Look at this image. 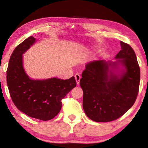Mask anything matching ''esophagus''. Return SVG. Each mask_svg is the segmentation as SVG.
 Wrapping results in <instances>:
<instances>
[{
    "label": "esophagus",
    "mask_w": 148,
    "mask_h": 148,
    "mask_svg": "<svg viewBox=\"0 0 148 148\" xmlns=\"http://www.w3.org/2000/svg\"><path fill=\"white\" fill-rule=\"evenodd\" d=\"M75 79H76V83L77 85L79 84V81H80V79H81V76H80L79 74H75Z\"/></svg>",
    "instance_id": "esophagus-1"
}]
</instances>
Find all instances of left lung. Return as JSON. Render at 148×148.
I'll return each instance as SVG.
<instances>
[{"instance_id":"obj_1","label":"left lung","mask_w":148,"mask_h":148,"mask_svg":"<svg viewBox=\"0 0 148 148\" xmlns=\"http://www.w3.org/2000/svg\"><path fill=\"white\" fill-rule=\"evenodd\" d=\"M116 61H94L86 65L80 86L86 116L96 122L114 121L134 104L138 92L140 71L136 55L129 44L120 42Z\"/></svg>"}]
</instances>
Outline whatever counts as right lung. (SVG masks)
I'll return each mask as SVG.
<instances>
[{
	"instance_id": "right-lung-1",
	"label": "right lung",
	"mask_w": 148,
	"mask_h": 148,
	"mask_svg": "<svg viewBox=\"0 0 148 148\" xmlns=\"http://www.w3.org/2000/svg\"><path fill=\"white\" fill-rule=\"evenodd\" d=\"M36 41L31 36L15 48L6 72L7 85L19 110L31 117L48 121L59 113L61 100L76 86V82L74 76L68 79L31 78L24 69L23 55Z\"/></svg>"
}]
</instances>
